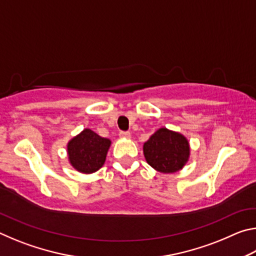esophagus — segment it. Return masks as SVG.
Here are the masks:
<instances>
[{
	"label": "esophagus",
	"instance_id": "1",
	"mask_svg": "<svg viewBox=\"0 0 256 256\" xmlns=\"http://www.w3.org/2000/svg\"><path fill=\"white\" fill-rule=\"evenodd\" d=\"M120 136L122 138H125V140H128V138H131V133H130V132H120Z\"/></svg>",
	"mask_w": 256,
	"mask_h": 256
}]
</instances>
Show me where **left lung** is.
<instances>
[{
    "label": "left lung",
    "mask_w": 256,
    "mask_h": 256,
    "mask_svg": "<svg viewBox=\"0 0 256 256\" xmlns=\"http://www.w3.org/2000/svg\"><path fill=\"white\" fill-rule=\"evenodd\" d=\"M146 162L162 174L183 170L190 156L188 138L180 132L160 128L144 144Z\"/></svg>",
    "instance_id": "obj_1"
}]
</instances>
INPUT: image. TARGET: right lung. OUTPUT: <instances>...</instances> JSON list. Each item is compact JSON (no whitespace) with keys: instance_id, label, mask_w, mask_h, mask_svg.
I'll list each match as a JSON object with an SVG mask.
<instances>
[{"instance_id":"obj_1","label":"right lung","mask_w":256,"mask_h":256,"mask_svg":"<svg viewBox=\"0 0 256 256\" xmlns=\"http://www.w3.org/2000/svg\"><path fill=\"white\" fill-rule=\"evenodd\" d=\"M112 141L98 136L90 128H84L66 144L68 159L71 166L82 174H92L106 162Z\"/></svg>"}]
</instances>
